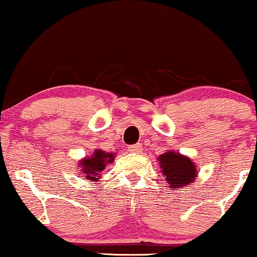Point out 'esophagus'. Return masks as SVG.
Instances as JSON below:
<instances>
[{"instance_id":"obj_1","label":"esophagus","mask_w":257,"mask_h":257,"mask_svg":"<svg viewBox=\"0 0 257 257\" xmlns=\"http://www.w3.org/2000/svg\"><path fill=\"white\" fill-rule=\"evenodd\" d=\"M143 150V146L140 144H136V145H132L128 147V151L132 153H140Z\"/></svg>"}]
</instances>
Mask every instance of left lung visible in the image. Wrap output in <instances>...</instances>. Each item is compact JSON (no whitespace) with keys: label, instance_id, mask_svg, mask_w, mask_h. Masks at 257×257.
<instances>
[{"label":"left lung","instance_id":"8db88e82","mask_svg":"<svg viewBox=\"0 0 257 257\" xmlns=\"http://www.w3.org/2000/svg\"><path fill=\"white\" fill-rule=\"evenodd\" d=\"M160 172L163 173L167 187L170 189H180L192 184L199 174V168L194 161L187 156L167 151L158 157Z\"/></svg>","mask_w":257,"mask_h":257}]
</instances>
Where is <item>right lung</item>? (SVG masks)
<instances>
[{
	"instance_id": "add662e5",
	"label": "right lung",
	"mask_w": 257,
	"mask_h": 257,
	"mask_svg": "<svg viewBox=\"0 0 257 257\" xmlns=\"http://www.w3.org/2000/svg\"><path fill=\"white\" fill-rule=\"evenodd\" d=\"M114 157L115 153H108L100 149H96L91 156L80 159L77 167L85 180L97 182L104 168H106L107 165L113 164Z\"/></svg>"
}]
</instances>
